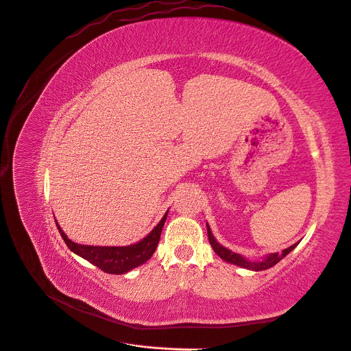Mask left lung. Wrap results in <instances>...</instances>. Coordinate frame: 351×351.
Returning a JSON list of instances; mask_svg holds the SVG:
<instances>
[{
    "label": "left lung",
    "instance_id": "1",
    "mask_svg": "<svg viewBox=\"0 0 351 351\" xmlns=\"http://www.w3.org/2000/svg\"><path fill=\"white\" fill-rule=\"evenodd\" d=\"M208 237H209V242H210L215 253L220 257V259H223L225 262H229V263L236 265V266H241V267H245V269H249V270H254V271L266 270L269 267H273L276 263H279L285 256H287L294 247L298 246V243H296V245H293V246L285 249L282 253H271V254L266 256V259H263L261 262H249V261L245 259V257H242L241 254L233 253L232 250L223 247L222 245H219L216 242V239L212 234V230H210L209 225H208Z\"/></svg>",
    "mask_w": 351,
    "mask_h": 351
}]
</instances>
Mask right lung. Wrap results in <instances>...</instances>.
I'll list each match as a JSON object with an SVG mask.
<instances>
[{
    "label": "right lung",
    "mask_w": 351,
    "mask_h": 351,
    "mask_svg": "<svg viewBox=\"0 0 351 351\" xmlns=\"http://www.w3.org/2000/svg\"><path fill=\"white\" fill-rule=\"evenodd\" d=\"M166 216H168V212L165 213V216L160 219V222L155 226V229L143 237L141 242L131 245V246H88V245H80L72 242L71 239L64 233V230L60 228L58 222L57 228L64 239V242L66 246L81 257H84L85 261L92 263L94 266L99 267L105 273L109 274H122L129 270H132L145 262L151 259V256L155 253L156 246L159 243L162 228L165 225Z\"/></svg>",
    "instance_id": "1"
}]
</instances>
